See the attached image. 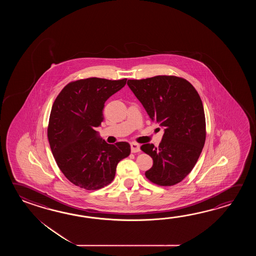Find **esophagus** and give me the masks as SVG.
Wrapping results in <instances>:
<instances>
[{
	"label": "esophagus",
	"instance_id": "esophagus-1",
	"mask_svg": "<svg viewBox=\"0 0 256 256\" xmlns=\"http://www.w3.org/2000/svg\"><path fill=\"white\" fill-rule=\"evenodd\" d=\"M130 151L132 152H140V146L136 142H132L130 144Z\"/></svg>",
	"mask_w": 256,
	"mask_h": 256
}]
</instances>
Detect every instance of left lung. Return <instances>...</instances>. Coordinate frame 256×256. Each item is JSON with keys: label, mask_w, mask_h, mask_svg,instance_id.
Instances as JSON below:
<instances>
[{"label": "left lung", "mask_w": 256, "mask_h": 256, "mask_svg": "<svg viewBox=\"0 0 256 256\" xmlns=\"http://www.w3.org/2000/svg\"><path fill=\"white\" fill-rule=\"evenodd\" d=\"M127 85L150 119L164 130L159 146H141L154 161L146 176L159 186L180 183L195 166L206 140L202 98L190 82L178 76L129 80Z\"/></svg>", "instance_id": "1"}]
</instances>
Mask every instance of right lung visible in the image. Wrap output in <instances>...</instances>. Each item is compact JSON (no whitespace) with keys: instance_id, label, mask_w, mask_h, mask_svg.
Returning <instances> with one entry per match:
<instances>
[{"instance_id":"add662e5","label":"right lung","mask_w":256,"mask_h":256,"mask_svg":"<svg viewBox=\"0 0 256 256\" xmlns=\"http://www.w3.org/2000/svg\"><path fill=\"white\" fill-rule=\"evenodd\" d=\"M126 80H80L68 83L54 100L48 128L50 148L61 172L82 188L109 185L118 163L130 154L128 142L109 144L95 130L104 120L105 102Z\"/></svg>"}]
</instances>
